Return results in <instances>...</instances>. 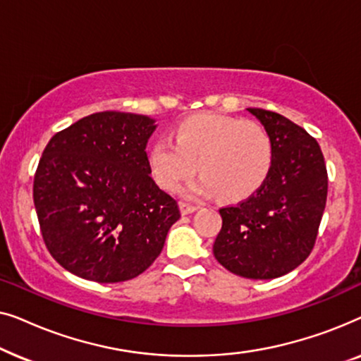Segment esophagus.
I'll return each mask as SVG.
<instances>
[{"mask_svg": "<svg viewBox=\"0 0 361 361\" xmlns=\"http://www.w3.org/2000/svg\"><path fill=\"white\" fill-rule=\"evenodd\" d=\"M199 209V205H194V204H187V202H180V212L182 215H189V214H194V212Z\"/></svg>", "mask_w": 361, "mask_h": 361, "instance_id": "1", "label": "esophagus"}]
</instances>
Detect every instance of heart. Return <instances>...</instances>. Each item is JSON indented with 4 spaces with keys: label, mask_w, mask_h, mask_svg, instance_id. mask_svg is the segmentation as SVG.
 <instances>
[{
    "label": "heart",
    "mask_w": 361,
    "mask_h": 361,
    "mask_svg": "<svg viewBox=\"0 0 361 361\" xmlns=\"http://www.w3.org/2000/svg\"><path fill=\"white\" fill-rule=\"evenodd\" d=\"M274 162V142L258 121L200 113L177 123L169 137L147 149L154 180L176 192L197 172L200 179L187 187V197L219 192L224 200L250 197L268 179Z\"/></svg>",
    "instance_id": "1"
}]
</instances>
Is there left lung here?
<instances>
[{
    "label": "left lung",
    "mask_w": 361,
    "mask_h": 361,
    "mask_svg": "<svg viewBox=\"0 0 361 361\" xmlns=\"http://www.w3.org/2000/svg\"><path fill=\"white\" fill-rule=\"evenodd\" d=\"M269 131L274 162L248 199L220 209L214 255L230 273L274 279L307 259L327 202V167L319 142L279 113L248 108Z\"/></svg>",
    "instance_id": "8db88e82"
}]
</instances>
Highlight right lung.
Instances as JSON below:
<instances>
[{
  "instance_id": "add662e5",
  "label": "right lung",
  "mask_w": 361,
  "mask_h": 361,
  "mask_svg": "<svg viewBox=\"0 0 361 361\" xmlns=\"http://www.w3.org/2000/svg\"><path fill=\"white\" fill-rule=\"evenodd\" d=\"M154 120L100 111L56 133L34 176L32 197L49 253L97 283L136 278L154 263L180 212L151 177Z\"/></svg>"
}]
</instances>
